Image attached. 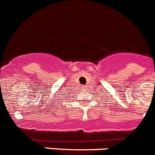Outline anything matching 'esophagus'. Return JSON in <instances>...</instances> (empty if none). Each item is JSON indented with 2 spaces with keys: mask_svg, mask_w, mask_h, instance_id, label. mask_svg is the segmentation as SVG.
Wrapping results in <instances>:
<instances>
[{
  "mask_svg": "<svg viewBox=\"0 0 155 155\" xmlns=\"http://www.w3.org/2000/svg\"><path fill=\"white\" fill-rule=\"evenodd\" d=\"M81 86H82V87H84V85H81Z\"/></svg>",
  "mask_w": 155,
  "mask_h": 155,
  "instance_id": "1",
  "label": "esophagus"
}]
</instances>
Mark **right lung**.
<instances>
[{
  "label": "right lung",
  "mask_w": 155,
  "mask_h": 155,
  "mask_svg": "<svg viewBox=\"0 0 155 155\" xmlns=\"http://www.w3.org/2000/svg\"><path fill=\"white\" fill-rule=\"evenodd\" d=\"M61 94H63V93H61ZM68 95H69V94H68Z\"/></svg>",
  "instance_id": "add662e5"
}]
</instances>
